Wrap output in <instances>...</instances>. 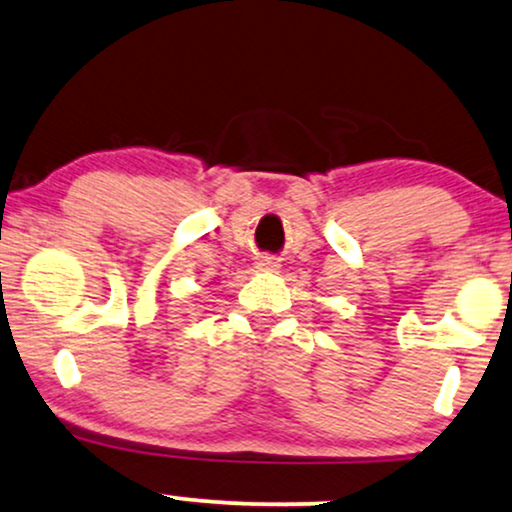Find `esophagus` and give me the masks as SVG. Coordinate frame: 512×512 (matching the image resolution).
Here are the masks:
<instances>
[{
    "label": "esophagus",
    "mask_w": 512,
    "mask_h": 512,
    "mask_svg": "<svg viewBox=\"0 0 512 512\" xmlns=\"http://www.w3.org/2000/svg\"><path fill=\"white\" fill-rule=\"evenodd\" d=\"M257 267H260V269H276L279 264L274 262V257H262V260L257 262Z\"/></svg>",
    "instance_id": "esophagus-1"
}]
</instances>
